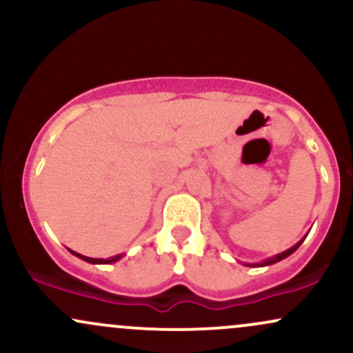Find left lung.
<instances>
[{
  "instance_id": "left-lung-1",
  "label": "left lung",
  "mask_w": 353,
  "mask_h": 353,
  "mask_svg": "<svg viewBox=\"0 0 353 353\" xmlns=\"http://www.w3.org/2000/svg\"><path fill=\"white\" fill-rule=\"evenodd\" d=\"M305 237H307V236H303V237L301 239V241L297 242V244L290 247V249L283 250V252H281V254L272 255V257L265 259V261H262V262H257V264H249V262H244V265H245V267H265V265H272V264H275V262H281L282 259H287V257H289V255H292V254L295 252V250H297L299 247H301L302 242L305 241Z\"/></svg>"
}]
</instances>
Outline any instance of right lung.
<instances>
[{"label": "right lung", "instance_id": "obj_1", "mask_svg": "<svg viewBox=\"0 0 353 353\" xmlns=\"http://www.w3.org/2000/svg\"><path fill=\"white\" fill-rule=\"evenodd\" d=\"M68 250H70L72 255H76V257H79L81 261H86V262H89V264H94V265L112 264V262H117L124 255V254H119V255H112V257H109V259H92V257H86V255H81L78 252H74V250H71V249H68Z\"/></svg>", "mask_w": 353, "mask_h": 353}]
</instances>
